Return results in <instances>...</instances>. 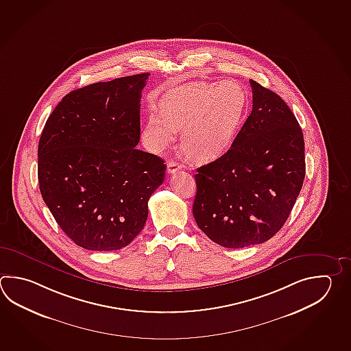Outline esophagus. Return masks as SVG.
<instances>
[{
	"instance_id": "1",
	"label": "esophagus",
	"mask_w": 351,
	"mask_h": 351,
	"mask_svg": "<svg viewBox=\"0 0 351 351\" xmlns=\"http://www.w3.org/2000/svg\"><path fill=\"white\" fill-rule=\"evenodd\" d=\"M182 169V166L179 164V162H176V161H173V160H170L169 162H167V173H175V172L179 171Z\"/></svg>"
}]
</instances>
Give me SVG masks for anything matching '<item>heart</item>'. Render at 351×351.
I'll return each mask as SVG.
<instances>
[{"mask_svg": "<svg viewBox=\"0 0 351 351\" xmlns=\"http://www.w3.org/2000/svg\"><path fill=\"white\" fill-rule=\"evenodd\" d=\"M246 105V91L234 81L173 87L160 100L161 112L147 114L145 137L152 149L161 150L181 130V147L187 156L213 161L229 150Z\"/></svg>", "mask_w": 351, "mask_h": 351, "instance_id": "b5f03b06", "label": "heart"}]
</instances>
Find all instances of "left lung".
<instances>
[{"label":"left lung","instance_id":"1","mask_svg":"<svg viewBox=\"0 0 351 351\" xmlns=\"http://www.w3.org/2000/svg\"><path fill=\"white\" fill-rule=\"evenodd\" d=\"M252 110L228 152L197 169L193 214L210 240L240 249L271 239L305 178V143L278 93L250 80Z\"/></svg>","mask_w":351,"mask_h":351}]
</instances>
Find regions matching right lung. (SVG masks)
Returning a JSON list of instances; mask_svg holds the SVG:
<instances>
[{"instance_id":"right-lung-1","label":"right lung","mask_w":351,"mask_h":351,"mask_svg":"<svg viewBox=\"0 0 351 351\" xmlns=\"http://www.w3.org/2000/svg\"><path fill=\"white\" fill-rule=\"evenodd\" d=\"M150 73L71 91L38 141V184L58 226L86 250L128 246L143 231L166 165L137 150L141 91Z\"/></svg>"}]
</instances>
